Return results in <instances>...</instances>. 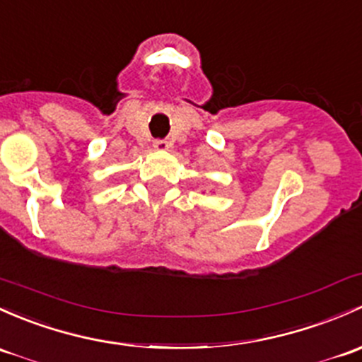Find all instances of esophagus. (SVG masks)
Here are the masks:
<instances>
[{
    "instance_id": "obj_1",
    "label": "esophagus",
    "mask_w": 362,
    "mask_h": 362,
    "mask_svg": "<svg viewBox=\"0 0 362 362\" xmlns=\"http://www.w3.org/2000/svg\"><path fill=\"white\" fill-rule=\"evenodd\" d=\"M154 149L159 151V152H166L170 149V144L166 142V140H156L154 142Z\"/></svg>"
}]
</instances>
